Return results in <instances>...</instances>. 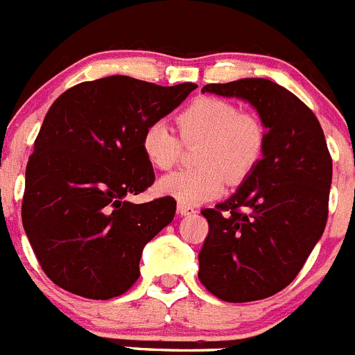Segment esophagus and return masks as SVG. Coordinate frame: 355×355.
<instances>
[{
	"label": "esophagus",
	"mask_w": 355,
	"mask_h": 355,
	"mask_svg": "<svg viewBox=\"0 0 355 355\" xmlns=\"http://www.w3.org/2000/svg\"><path fill=\"white\" fill-rule=\"evenodd\" d=\"M177 210H178V214H180V215H193V214H196V208L191 207V205H185V203H178L177 205Z\"/></svg>",
	"instance_id": "1"
}]
</instances>
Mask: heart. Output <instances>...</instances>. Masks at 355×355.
Segmentation results:
<instances>
[{
  "instance_id": "obj_1",
  "label": "heart",
  "mask_w": 355,
  "mask_h": 355,
  "mask_svg": "<svg viewBox=\"0 0 355 355\" xmlns=\"http://www.w3.org/2000/svg\"><path fill=\"white\" fill-rule=\"evenodd\" d=\"M178 137L164 122H152L141 135V150L155 170L168 171L184 155L185 145H198L200 166L161 178L159 189L180 203L214 200L226 182L241 184L254 173L266 150V129L252 114L240 112L233 101L200 96L177 117Z\"/></svg>"
}]
</instances>
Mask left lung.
Masks as SVG:
<instances>
[{"instance_id":"8db88e82","label":"left lung","mask_w":355,"mask_h":355,"mask_svg":"<svg viewBox=\"0 0 355 355\" xmlns=\"http://www.w3.org/2000/svg\"><path fill=\"white\" fill-rule=\"evenodd\" d=\"M205 91L247 99L268 132L263 161L236 194L201 210L198 278L227 303L264 300L293 282L322 236L333 159L313 112L282 85L241 78Z\"/></svg>"}]
</instances>
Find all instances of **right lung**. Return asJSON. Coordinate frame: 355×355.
Segmentation results:
<instances>
[{
    "label": "right lung",
    "instance_id": "right-lung-1",
    "mask_svg": "<svg viewBox=\"0 0 355 355\" xmlns=\"http://www.w3.org/2000/svg\"><path fill=\"white\" fill-rule=\"evenodd\" d=\"M196 87L114 75L73 85L52 103L26 166L22 224L55 286L110 300L137 282L141 250L177 210L171 196L125 200L155 180L141 135Z\"/></svg>",
    "mask_w": 355,
    "mask_h": 355
}]
</instances>
